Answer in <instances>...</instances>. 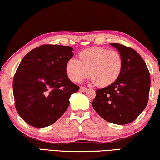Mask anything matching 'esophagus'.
<instances>
[{
    "mask_svg": "<svg viewBox=\"0 0 160 160\" xmlns=\"http://www.w3.org/2000/svg\"><path fill=\"white\" fill-rule=\"evenodd\" d=\"M87 90H88V88L85 87H80V90L81 92H85V91H86Z\"/></svg>",
    "mask_w": 160,
    "mask_h": 160,
    "instance_id": "esophagus-1",
    "label": "esophagus"
}]
</instances>
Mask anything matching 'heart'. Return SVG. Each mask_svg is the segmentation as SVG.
Wrapping results in <instances>:
<instances>
[{"mask_svg":"<svg viewBox=\"0 0 160 160\" xmlns=\"http://www.w3.org/2000/svg\"><path fill=\"white\" fill-rule=\"evenodd\" d=\"M78 59H70L66 63L67 74L74 82H81L90 74L98 86L108 87L118 80L122 70V57L115 50L90 47L80 52Z\"/></svg>","mask_w":160,"mask_h":160,"instance_id":"b5f03b06","label":"heart"}]
</instances>
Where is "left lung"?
Masks as SVG:
<instances>
[{"label": "left lung", "mask_w": 160, "mask_h": 160, "mask_svg": "<svg viewBox=\"0 0 160 160\" xmlns=\"http://www.w3.org/2000/svg\"><path fill=\"white\" fill-rule=\"evenodd\" d=\"M110 44L122 57V70L113 84L96 90L92 106L108 122L127 124L146 108L151 83L150 74L144 59L134 49L117 43Z\"/></svg>", "instance_id": "8db88e82"}]
</instances>
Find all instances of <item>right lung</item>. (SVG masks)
<instances>
[{"mask_svg": "<svg viewBox=\"0 0 160 160\" xmlns=\"http://www.w3.org/2000/svg\"><path fill=\"white\" fill-rule=\"evenodd\" d=\"M72 50L68 46L42 45L19 64L13 80L14 101L19 116L28 124L50 126L68 109L70 95L80 88L66 73Z\"/></svg>", "mask_w": 160, "mask_h": 160, "instance_id": "1", "label": "right lung"}]
</instances>
